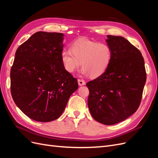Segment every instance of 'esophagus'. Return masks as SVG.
Masks as SVG:
<instances>
[{
	"instance_id": "obj_1",
	"label": "esophagus",
	"mask_w": 158,
	"mask_h": 158,
	"mask_svg": "<svg viewBox=\"0 0 158 158\" xmlns=\"http://www.w3.org/2000/svg\"><path fill=\"white\" fill-rule=\"evenodd\" d=\"M78 83L79 84V85H85V82L84 80H82V79H78Z\"/></svg>"
}]
</instances>
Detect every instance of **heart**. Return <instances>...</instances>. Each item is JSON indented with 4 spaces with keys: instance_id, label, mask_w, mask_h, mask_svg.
Instances as JSON below:
<instances>
[{
    "instance_id": "heart-1",
    "label": "heart",
    "mask_w": 158,
    "mask_h": 158,
    "mask_svg": "<svg viewBox=\"0 0 158 158\" xmlns=\"http://www.w3.org/2000/svg\"><path fill=\"white\" fill-rule=\"evenodd\" d=\"M60 56L64 67L69 73H74L82 63V73L97 78L109 67L112 59V50L105 43L82 39L71 44L70 50L62 51Z\"/></svg>"
}]
</instances>
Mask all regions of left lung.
<instances>
[{
  "label": "left lung",
  "instance_id": "left-lung-1",
  "mask_svg": "<svg viewBox=\"0 0 158 158\" xmlns=\"http://www.w3.org/2000/svg\"><path fill=\"white\" fill-rule=\"evenodd\" d=\"M112 50L109 67L86 85L88 106L93 118L107 125L120 123L139 107L146 80L144 58L140 51L125 38L107 35Z\"/></svg>",
  "mask_w": 158,
  "mask_h": 158
}]
</instances>
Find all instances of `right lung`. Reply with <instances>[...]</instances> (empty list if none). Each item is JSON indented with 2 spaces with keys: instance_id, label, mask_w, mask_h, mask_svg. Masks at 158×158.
<instances>
[{
  "instance_id": "add662e5",
  "label": "right lung",
  "mask_w": 158,
  "mask_h": 158,
  "mask_svg": "<svg viewBox=\"0 0 158 158\" xmlns=\"http://www.w3.org/2000/svg\"><path fill=\"white\" fill-rule=\"evenodd\" d=\"M64 34L38 31L19 46L10 70V92L14 103L26 116L50 122L63 113L77 79L61 60Z\"/></svg>"
}]
</instances>
